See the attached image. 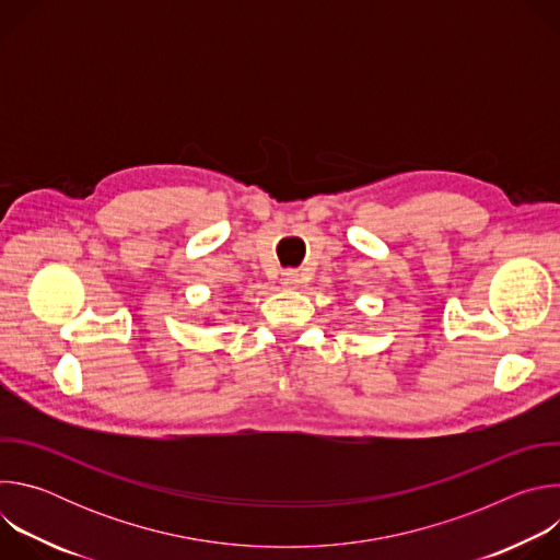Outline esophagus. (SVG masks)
I'll use <instances>...</instances> for the list:
<instances>
[{
  "mask_svg": "<svg viewBox=\"0 0 560 560\" xmlns=\"http://www.w3.org/2000/svg\"><path fill=\"white\" fill-rule=\"evenodd\" d=\"M281 283H283L285 288H299V285L303 283V279H301V275H299L296 270H285V272L281 275Z\"/></svg>",
  "mask_w": 560,
  "mask_h": 560,
  "instance_id": "1",
  "label": "esophagus"
}]
</instances>
